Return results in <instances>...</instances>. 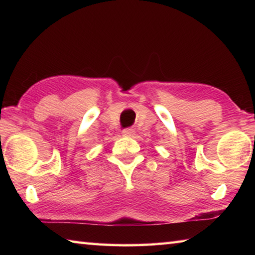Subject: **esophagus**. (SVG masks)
Instances as JSON below:
<instances>
[{
    "label": "esophagus",
    "instance_id": "34e87169",
    "mask_svg": "<svg viewBox=\"0 0 255 255\" xmlns=\"http://www.w3.org/2000/svg\"><path fill=\"white\" fill-rule=\"evenodd\" d=\"M133 129H131V128H126V129H124L123 130V135L124 136H132L133 135Z\"/></svg>",
    "mask_w": 255,
    "mask_h": 255
}]
</instances>
